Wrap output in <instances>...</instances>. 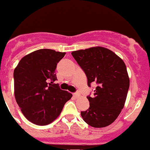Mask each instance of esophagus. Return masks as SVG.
<instances>
[{"mask_svg": "<svg viewBox=\"0 0 150 150\" xmlns=\"http://www.w3.org/2000/svg\"><path fill=\"white\" fill-rule=\"evenodd\" d=\"M73 97L75 98V99H77V98H78L79 97H80V94L79 93H75V94H73Z\"/></svg>", "mask_w": 150, "mask_h": 150, "instance_id": "esophagus-1", "label": "esophagus"}]
</instances>
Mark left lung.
Returning <instances> with one entry per match:
<instances>
[{"label": "left lung", "instance_id": "1", "mask_svg": "<svg viewBox=\"0 0 150 150\" xmlns=\"http://www.w3.org/2000/svg\"><path fill=\"white\" fill-rule=\"evenodd\" d=\"M71 54L86 74L89 87L97 84L94 96L87 97L89 108L81 111L82 118L94 128L111 125L124 107L130 86L125 63L112 51L101 46L75 51Z\"/></svg>", "mask_w": 150, "mask_h": 150}]
</instances>
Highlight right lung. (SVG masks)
<instances>
[{
    "instance_id": "1",
    "label": "right lung",
    "mask_w": 150,
    "mask_h": 150,
    "mask_svg": "<svg viewBox=\"0 0 150 150\" xmlns=\"http://www.w3.org/2000/svg\"><path fill=\"white\" fill-rule=\"evenodd\" d=\"M65 55L52 49H39L24 56L15 68V100L25 118L34 124L52 123L73 96L54 84L56 65Z\"/></svg>"
}]
</instances>
